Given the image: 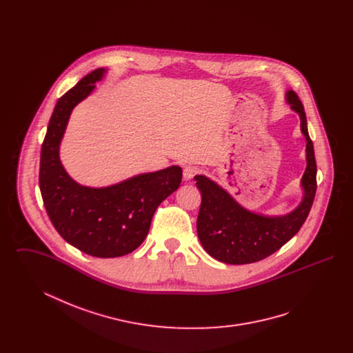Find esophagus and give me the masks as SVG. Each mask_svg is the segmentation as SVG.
<instances>
[{"mask_svg":"<svg viewBox=\"0 0 353 353\" xmlns=\"http://www.w3.org/2000/svg\"><path fill=\"white\" fill-rule=\"evenodd\" d=\"M197 173H200V168L196 165H186L183 172L185 180H192Z\"/></svg>","mask_w":353,"mask_h":353,"instance_id":"1","label":"esophagus"}]
</instances>
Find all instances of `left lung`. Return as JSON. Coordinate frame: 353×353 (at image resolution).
Instances as JSON below:
<instances>
[{
    "mask_svg": "<svg viewBox=\"0 0 353 353\" xmlns=\"http://www.w3.org/2000/svg\"><path fill=\"white\" fill-rule=\"evenodd\" d=\"M287 101L301 117L305 137L307 167L302 177L303 200L291 213L281 217H266L242 208L219 185L205 176H196L202 200L197 219V233L203 249L219 262L246 265L262 261L279 250L302 228L316 193V160L314 144L307 131V119L302 101L288 91Z\"/></svg>",
    "mask_w": 353,
    "mask_h": 353,
    "instance_id": "obj_1",
    "label": "left lung"
}]
</instances>
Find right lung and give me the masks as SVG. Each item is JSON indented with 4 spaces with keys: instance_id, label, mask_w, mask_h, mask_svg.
<instances>
[{
    "instance_id": "1",
    "label": "right lung",
    "mask_w": 353,
    "mask_h": 353,
    "mask_svg": "<svg viewBox=\"0 0 353 353\" xmlns=\"http://www.w3.org/2000/svg\"><path fill=\"white\" fill-rule=\"evenodd\" d=\"M104 72L91 71L57 101L41 150L39 189L51 223L66 242L92 256L115 258L143 243L157 206L181 184L183 169L173 165L107 188L83 186L68 176L59 144L70 114Z\"/></svg>"
}]
</instances>
